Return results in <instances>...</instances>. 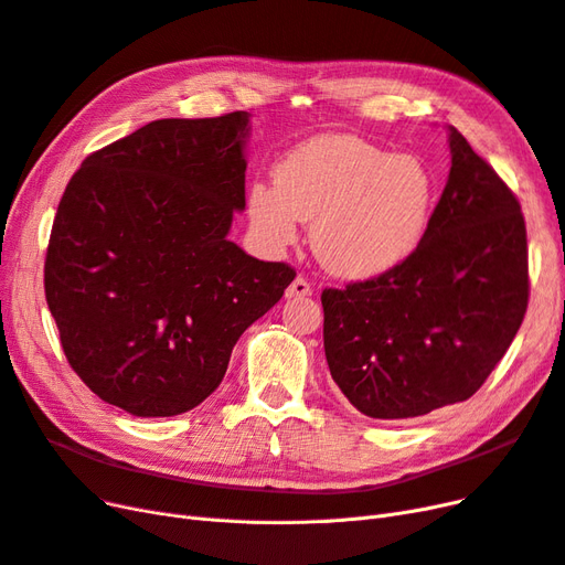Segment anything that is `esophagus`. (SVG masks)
Wrapping results in <instances>:
<instances>
[{
  "instance_id": "obj_1",
  "label": "esophagus",
  "mask_w": 565,
  "mask_h": 565,
  "mask_svg": "<svg viewBox=\"0 0 565 565\" xmlns=\"http://www.w3.org/2000/svg\"><path fill=\"white\" fill-rule=\"evenodd\" d=\"M307 296H311V286L302 277H296L286 288V298H307Z\"/></svg>"
}]
</instances>
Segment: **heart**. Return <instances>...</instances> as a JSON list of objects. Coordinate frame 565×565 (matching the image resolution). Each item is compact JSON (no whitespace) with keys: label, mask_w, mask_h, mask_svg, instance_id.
<instances>
[{"label":"heart","mask_w":565,"mask_h":565,"mask_svg":"<svg viewBox=\"0 0 565 565\" xmlns=\"http://www.w3.org/2000/svg\"><path fill=\"white\" fill-rule=\"evenodd\" d=\"M433 202V179L414 156H388L353 135H321L275 164V183L248 188L246 212L271 250L294 244L298 221L338 277L370 279L403 263L419 244Z\"/></svg>","instance_id":"obj_1"}]
</instances>
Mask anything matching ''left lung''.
<instances>
[{"mask_svg":"<svg viewBox=\"0 0 565 565\" xmlns=\"http://www.w3.org/2000/svg\"><path fill=\"white\" fill-rule=\"evenodd\" d=\"M447 141L449 179L412 254L380 277L321 294L332 380L372 419L403 422L468 401L529 307L521 204L451 125Z\"/></svg>","mask_w":565,"mask_h":565,"instance_id":"left-lung-1","label":"left lung"}]
</instances>
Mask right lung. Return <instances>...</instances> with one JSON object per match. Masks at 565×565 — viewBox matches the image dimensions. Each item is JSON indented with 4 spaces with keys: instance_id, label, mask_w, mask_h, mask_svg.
<instances>
[{
    "instance_id": "obj_1",
    "label": "right lung",
    "mask_w": 565,
    "mask_h": 565,
    "mask_svg": "<svg viewBox=\"0 0 565 565\" xmlns=\"http://www.w3.org/2000/svg\"><path fill=\"white\" fill-rule=\"evenodd\" d=\"M246 111L162 118L90 153L53 221L44 288L62 351L104 403L174 416L212 395L296 269L227 239Z\"/></svg>"
}]
</instances>
